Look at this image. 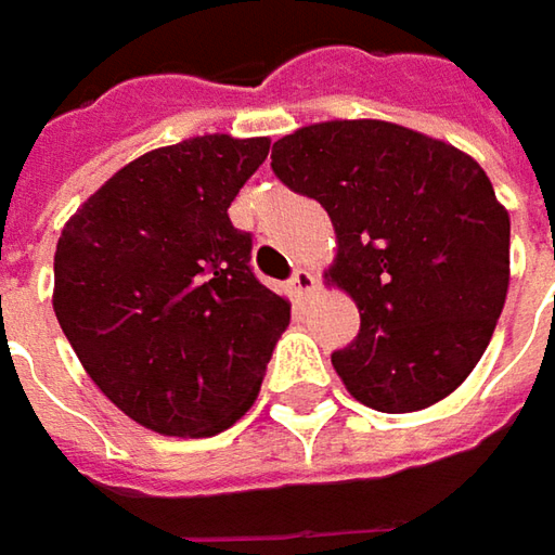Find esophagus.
I'll return each mask as SVG.
<instances>
[{
    "label": "esophagus",
    "instance_id": "1",
    "mask_svg": "<svg viewBox=\"0 0 555 555\" xmlns=\"http://www.w3.org/2000/svg\"><path fill=\"white\" fill-rule=\"evenodd\" d=\"M318 289V278L306 271V268H296V274H293V281H289V293L296 296V299H306Z\"/></svg>",
    "mask_w": 555,
    "mask_h": 555
}]
</instances>
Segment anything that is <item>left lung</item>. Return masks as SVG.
I'll return each instance as SVG.
<instances>
[{
  "label": "left lung",
  "instance_id": "1",
  "mask_svg": "<svg viewBox=\"0 0 555 555\" xmlns=\"http://www.w3.org/2000/svg\"><path fill=\"white\" fill-rule=\"evenodd\" d=\"M271 169L336 231L324 281L361 314L331 358L349 395L383 414L448 398L488 349L509 287V212L485 169L389 119L302 126L274 141Z\"/></svg>",
  "mask_w": 555,
  "mask_h": 555
}]
</instances>
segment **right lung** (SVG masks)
<instances>
[{
	"mask_svg": "<svg viewBox=\"0 0 555 555\" xmlns=\"http://www.w3.org/2000/svg\"><path fill=\"white\" fill-rule=\"evenodd\" d=\"M271 139L197 135L117 169L64 224L52 306L79 364L129 420L209 438L253 408L289 302L249 268L228 206Z\"/></svg>",
	"mask_w": 555,
	"mask_h": 555,
	"instance_id": "add662e5",
	"label": "right lung"
}]
</instances>
